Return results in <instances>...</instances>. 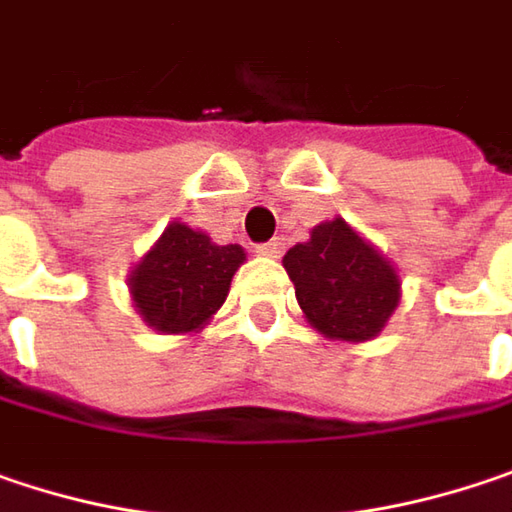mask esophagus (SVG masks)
Listing matches in <instances>:
<instances>
[{"label": "esophagus", "mask_w": 512, "mask_h": 512, "mask_svg": "<svg viewBox=\"0 0 512 512\" xmlns=\"http://www.w3.org/2000/svg\"><path fill=\"white\" fill-rule=\"evenodd\" d=\"M256 253H259V256H271V259H276V256L282 253V241H279V238H274V241H265V244H259V247H256Z\"/></svg>", "instance_id": "obj_1"}]
</instances>
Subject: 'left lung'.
<instances>
[{"label":"left lung","instance_id":"obj_1","mask_svg":"<svg viewBox=\"0 0 512 512\" xmlns=\"http://www.w3.org/2000/svg\"><path fill=\"white\" fill-rule=\"evenodd\" d=\"M282 265L306 320L329 341H373L402 297L396 268L344 218L317 224Z\"/></svg>","mask_w":512,"mask_h":512}]
</instances>
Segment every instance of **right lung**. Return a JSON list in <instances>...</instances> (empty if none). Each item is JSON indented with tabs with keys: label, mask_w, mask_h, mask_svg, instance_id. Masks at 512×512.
Wrapping results in <instances>:
<instances>
[{
	"label": "right lung",
	"mask_w": 512,
	"mask_h": 512,
	"mask_svg": "<svg viewBox=\"0 0 512 512\" xmlns=\"http://www.w3.org/2000/svg\"><path fill=\"white\" fill-rule=\"evenodd\" d=\"M244 259L238 244H215L201 230L174 221L130 271L133 309L165 335L198 332L224 306Z\"/></svg>",
	"instance_id": "right-lung-1"
}]
</instances>
